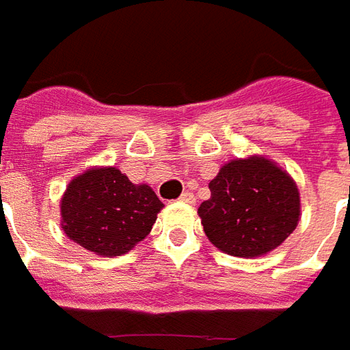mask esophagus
Here are the masks:
<instances>
[{"label": "esophagus", "mask_w": 350, "mask_h": 350, "mask_svg": "<svg viewBox=\"0 0 350 350\" xmlns=\"http://www.w3.org/2000/svg\"><path fill=\"white\" fill-rule=\"evenodd\" d=\"M180 202H185V204H194V194H192V192H189V190H187V192H183V194H180Z\"/></svg>", "instance_id": "esophagus-1"}]
</instances>
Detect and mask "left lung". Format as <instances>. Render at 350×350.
<instances>
[{
	"mask_svg": "<svg viewBox=\"0 0 350 350\" xmlns=\"http://www.w3.org/2000/svg\"><path fill=\"white\" fill-rule=\"evenodd\" d=\"M211 196L198 215L209 242L234 257L272 252L299 223L295 180L262 156L225 163L209 183Z\"/></svg>",
	"mask_w": 350,
	"mask_h": 350,
	"instance_id": "1",
	"label": "left lung"
}]
</instances>
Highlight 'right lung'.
Returning <instances> with one entry per match:
<instances>
[{
    "label": "right lung",
    "instance_id": "1",
    "mask_svg": "<svg viewBox=\"0 0 350 350\" xmlns=\"http://www.w3.org/2000/svg\"><path fill=\"white\" fill-rule=\"evenodd\" d=\"M161 207L148 185H133L116 167H93L70 180L60 200V225L81 247L116 257L148 236Z\"/></svg>",
    "mask_w": 350,
    "mask_h": 350
}]
</instances>
